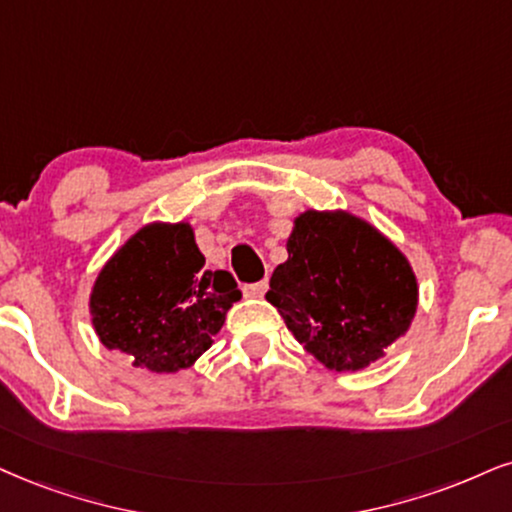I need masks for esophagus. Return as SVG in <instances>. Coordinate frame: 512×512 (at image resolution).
Segmentation results:
<instances>
[{
  "label": "esophagus",
  "mask_w": 512,
  "mask_h": 512,
  "mask_svg": "<svg viewBox=\"0 0 512 512\" xmlns=\"http://www.w3.org/2000/svg\"><path fill=\"white\" fill-rule=\"evenodd\" d=\"M268 292V280H261V282H251V285H244V296H249V299H261L263 294Z\"/></svg>",
  "instance_id": "1"
}]
</instances>
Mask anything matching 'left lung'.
I'll return each mask as SVG.
<instances>
[{
  "mask_svg": "<svg viewBox=\"0 0 512 512\" xmlns=\"http://www.w3.org/2000/svg\"><path fill=\"white\" fill-rule=\"evenodd\" d=\"M287 254L266 299L327 370L368 368L408 332L418 280L408 258L368 220L349 211L301 213Z\"/></svg>",
  "mask_w": 512,
  "mask_h": 512,
  "instance_id": "1",
  "label": "left lung"
}]
</instances>
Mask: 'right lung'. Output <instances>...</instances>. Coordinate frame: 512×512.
Masks as SVG:
<instances>
[{
  "instance_id": "add662e5",
  "label": "right lung",
  "mask_w": 512,
  "mask_h": 512,
  "mask_svg": "<svg viewBox=\"0 0 512 512\" xmlns=\"http://www.w3.org/2000/svg\"><path fill=\"white\" fill-rule=\"evenodd\" d=\"M189 223H149L113 254L90 294L92 325L106 349L135 368L178 372L211 349L242 299L227 270H208Z\"/></svg>"
}]
</instances>
